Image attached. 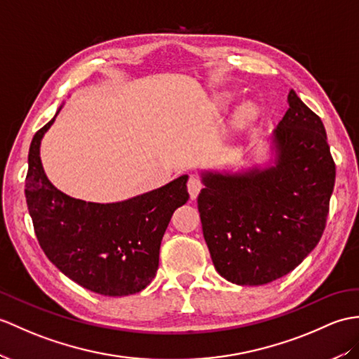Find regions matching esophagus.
Listing matches in <instances>:
<instances>
[{
    "label": "esophagus",
    "mask_w": 359,
    "mask_h": 359,
    "mask_svg": "<svg viewBox=\"0 0 359 359\" xmlns=\"http://www.w3.org/2000/svg\"><path fill=\"white\" fill-rule=\"evenodd\" d=\"M188 193H189V196H191V198H196L197 196H198V193H200V189L203 188V183H202V180H200L198 177H194V176H191L189 177V180H188Z\"/></svg>",
    "instance_id": "34e87169"
}]
</instances>
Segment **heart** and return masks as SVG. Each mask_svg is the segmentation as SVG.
<instances>
[{"mask_svg": "<svg viewBox=\"0 0 359 359\" xmlns=\"http://www.w3.org/2000/svg\"><path fill=\"white\" fill-rule=\"evenodd\" d=\"M222 99H223V101H228V96H223ZM249 113H251V110H249V108H241V110L237 114V119L238 121H246L249 118Z\"/></svg>", "mask_w": 359, "mask_h": 359, "instance_id": "heart-1", "label": "heart"}]
</instances>
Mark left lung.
Returning a JSON list of instances; mask_svg holds the SVG:
<instances>
[{
    "instance_id": "left-lung-1",
    "label": "left lung",
    "mask_w": 359,
    "mask_h": 359,
    "mask_svg": "<svg viewBox=\"0 0 359 359\" xmlns=\"http://www.w3.org/2000/svg\"><path fill=\"white\" fill-rule=\"evenodd\" d=\"M272 133L275 159L243 172L202 171L197 197L215 269L240 286L294 271L318 245L335 185L326 130L294 90Z\"/></svg>"
}]
</instances>
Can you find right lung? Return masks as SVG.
<instances>
[{"label": "right lung", "mask_w": 359, "mask_h": 359, "mask_svg": "<svg viewBox=\"0 0 359 359\" xmlns=\"http://www.w3.org/2000/svg\"><path fill=\"white\" fill-rule=\"evenodd\" d=\"M55 118L36 131L29 149L26 200L39 246L57 269L91 292H140L156 277L172 212L189 198L188 176L123 202L73 198L52 185L41 163V139Z\"/></svg>", "instance_id": "1"}]
</instances>
